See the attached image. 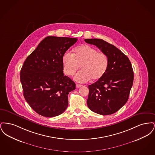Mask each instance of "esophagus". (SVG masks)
<instances>
[{
	"label": "esophagus",
	"mask_w": 155,
	"mask_h": 155,
	"mask_svg": "<svg viewBox=\"0 0 155 155\" xmlns=\"http://www.w3.org/2000/svg\"><path fill=\"white\" fill-rule=\"evenodd\" d=\"M82 85H81V84H76V87L77 88H80V87H81Z\"/></svg>",
	"instance_id": "34e87169"
}]
</instances>
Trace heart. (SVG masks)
Segmentation results:
<instances>
[{
	"mask_svg": "<svg viewBox=\"0 0 155 155\" xmlns=\"http://www.w3.org/2000/svg\"><path fill=\"white\" fill-rule=\"evenodd\" d=\"M63 70L68 76H73L80 66L81 70L74 77L80 82L101 79L109 67V58L103 52L96 48L83 45L74 48L73 54L66 52L62 58Z\"/></svg>",
	"mask_w": 155,
	"mask_h": 155,
	"instance_id": "heart-1",
	"label": "heart"
}]
</instances>
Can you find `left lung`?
<instances>
[{"label": "left lung", "mask_w": 155, "mask_h": 155, "mask_svg": "<svg viewBox=\"0 0 155 155\" xmlns=\"http://www.w3.org/2000/svg\"><path fill=\"white\" fill-rule=\"evenodd\" d=\"M96 46L109 58V67L103 77L88 85L87 105L91 110L109 115L122 107L128 99L134 73L128 57L115 46L101 39H85Z\"/></svg>", "instance_id": "1"}]
</instances>
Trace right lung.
Listing matches in <instances>:
<instances>
[{
	"mask_svg": "<svg viewBox=\"0 0 155 155\" xmlns=\"http://www.w3.org/2000/svg\"><path fill=\"white\" fill-rule=\"evenodd\" d=\"M77 41L68 37H46L27 58L20 71L23 95L38 114L52 117L68 106V95L75 84L64 75L62 58Z\"/></svg>",
	"mask_w": 155,
	"mask_h": 155,
	"instance_id": "1",
	"label": "right lung"
}]
</instances>
